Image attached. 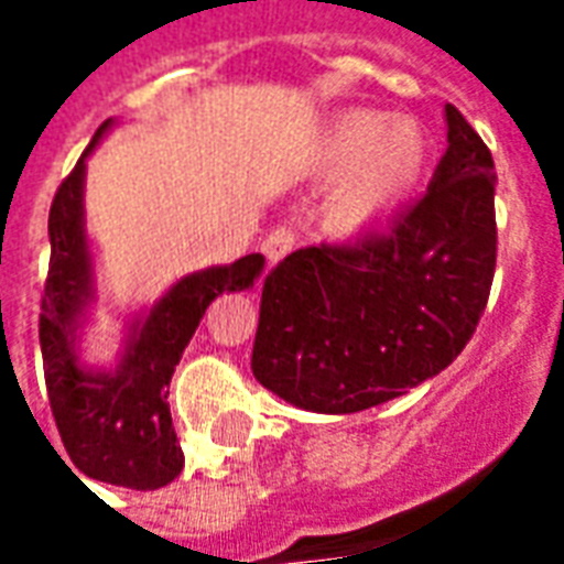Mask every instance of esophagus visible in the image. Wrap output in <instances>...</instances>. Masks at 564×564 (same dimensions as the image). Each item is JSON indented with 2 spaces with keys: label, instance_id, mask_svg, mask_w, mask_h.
<instances>
[{
  "label": "esophagus",
  "instance_id": "34e87169",
  "mask_svg": "<svg viewBox=\"0 0 564 564\" xmlns=\"http://www.w3.org/2000/svg\"><path fill=\"white\" fill-rule=\"evenodd\" d=\"M295 247V235L290 229H274V232L265 235V241H262V253L269 259L271 265H278L290 250Z\"/></svg>",
  "mask_w": 564,
  "mask_h": 564
}]
</instances>
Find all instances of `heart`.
I'll return each instance as SVG.
<instances>
[{
  "label": "heart",
  "mask_w": 564,
  "mask_h": 564,
  "mask_svg": "<svg viewBox=\"0 0 564 564\" xmlns=\"http://www.w3.org/2000/svg\"><path fill=\"white\" fill-rule=\"evenodd\" d=\"M429 160V139L414 117L344 111L319 141L326 174L344 173L326 202V223L341 238H362L390 220L416 189Z\"/></svg>",
  "instance_id": "b5f03b06"
}]
</instances>
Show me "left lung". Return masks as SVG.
<instances>
[{
  "instance_id": "obj_1",
  "label": "left lung",
  "mask_w": 564,
  "mask_h": 564,
  "mask_svg": "<svg viewBox=\"0 0 564 564\" xmlns=\"http://www.w3.org/2000/svg\"><path fill=\"white\" fill-rule=\"evenodd\" d=\"M492 153L447 105V153L387 232L302 247L262 286L253 378L295 408L356 414L465 350L496 274Z\"/></svg>"
}]
</instances>
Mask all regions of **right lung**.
<instances>
[{"instance_id": "add662e5", "label": "right lung", "mask_w": 564, "mask_h": 564, "mask_svg": "<svg viewBox=\"0 0 564 564\" xmlns=\"http://www.w3.org/2000/svg\"><path fill=\"white\" fill-rule=\"evenodd\" d=\"M111 120L96 129L78 165L56 189L47 217L51 265L44 281L39 341L44 380L68 459L93 480L160 489L184 468L169 411V383L198 319L217 295L253 286L265 259L241 257L232 265L186 274L132 326V338L115 371H84L75 356V329L93 299V262L84 235V160Z\"/></svg>"}]
</instances>
